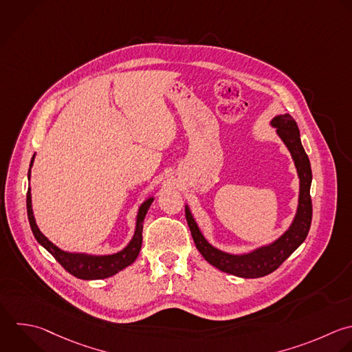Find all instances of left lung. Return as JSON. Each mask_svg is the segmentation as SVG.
<instances>
[{"mask_svg":"<svg viewBox=\"0 0 352 352\" xmlns=\"http://www.w3.org/2000/svg\"><path fill=\"white\" fill-rule=\"evenodd\" d=\"M276 128V133L289 148L297 173L300 177V197L296 217L289 230L268 246L256 249L252 253L235 256L224 253L213 248L201 234L188 208H186V219L194 239V243L206 261L223 272L241 278H260L275 271L307 238L312 220V202L309 195L312 172L308 155L300 142V131L296 121L289 114L278 116L271 121Z\"/></svg>","mask_w":352,"mask_h":352,"instance_id":"1","label":"left lung"}]
</instances>
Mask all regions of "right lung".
Wrapping results in <instances>:
<instances>
[{
    "instance_id": "add662e5",
    "label": "right lung",
    "mask_w": 352,
    "mask_h": 352,
    "mask_svg": "<svg viewBox=\"0 0 352 352\" xmlns=\"http://www.w3.org/2000/svg\"><path fill=\"white\" fill-rule=\"evenodd\" d=\"M33 161H34V155L32 158L30 162V168L33 166ZM29 179H30V169H29ZM154 198H148L139 209L138 213V221H136V231L135 235L132 238V241L129 242V245L122 249L118 253L114 254H109V256H88V254H78V253H67L60 250L58 246H55L37 227L34 216H33V209H32V192H30V187L28 190V216H29V221H30V227L32 231L36 236V239L38 241V243H41L56 260L58 263L72 275L80 278V279H103V278H109L114 274H117L118 271L124 270L125 267L131 265L136 257L139 256L140 248H142V231H143V220L146 217V213L148 210V208L151 206Z\"/></svg>"
}]
</instances>
